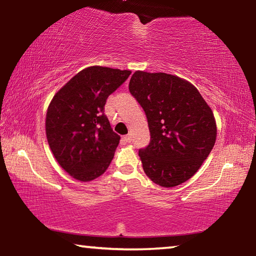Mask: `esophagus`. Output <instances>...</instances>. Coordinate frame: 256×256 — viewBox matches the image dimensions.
I'll return each mask as SVG.
<instances>
[{
  "mask_svg": "<svg viewBox=\"0 0 256 256\" xmlns=\"http://www.w3.org/2000/svg\"><path fill=\"white\" fill-rule=\"evenodd\" d=\"M123 140H124L125 142H131V141H132V136H130V134H128V136H123Z\"/></svg>",
  "mask_w": 256,
  "mask_h": 256,
  "instance_id": "1",
  "label": "esophagus"
}]
</instances>
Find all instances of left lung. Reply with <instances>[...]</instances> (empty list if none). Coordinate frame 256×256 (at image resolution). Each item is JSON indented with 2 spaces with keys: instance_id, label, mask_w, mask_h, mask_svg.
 Masks as SVG:
<instances>
[{
  "instance_id": "1",
  "label": "left lung",
  "mask_w": 256,
  "mask_h": 256,
  "mask_svg": "<svg viewBox=\"0 0 256 256\" xmlns=\"http://www.w3.org/2000/svg\"><path fill=\"white\" fill-rule=\"evenodd\" d=\"M128 89L148 120L150 144L138 150L146 175L162 188L184 183L214 146L211 108L190 82L167 73L136 71Z\"/></svg>"
}]
</instances>
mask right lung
<instances>
[{"instance_id":"obj_1","label":"right lung","mask_w":256,"mask_h":256,"mask_svg":"<svg viewBox=\"0 0 256 256\" xmlns=\"http://www.w3.org/2000/svg\"><path fill=\"white\" fill-rule=\"evenodd\" d=\"M131 74L89 66L68 81L47 108L46 136L56 162L73 178L90 182L110 166L120 136L104 114L106 99Z\"/></svg>"}]
</instances>
